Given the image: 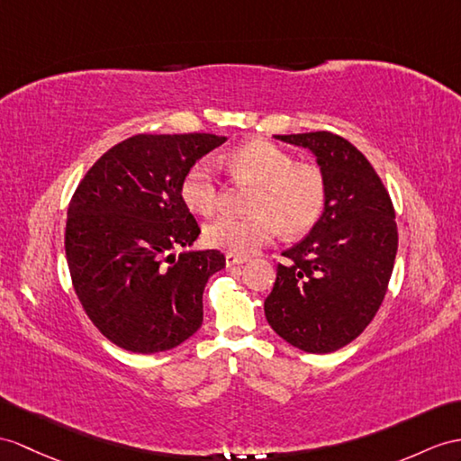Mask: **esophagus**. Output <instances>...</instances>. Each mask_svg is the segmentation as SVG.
Instances as JSON below:
<instances>
[{"label": "esophagus", "mask_w": 461, "mask_h": 461, "mask_svg": "<svg viewBox=\"0 0 461 461\" xmlns=\"http://www.w3.org/2000/svg\"><path fill=\"white\" fill-rule=\"evenodd\" d=\"M224 262H227V267H232V266H242V264L249 262V256H240V254L227 252V256H224Z\"/></svg>", "instance_id": "esophagus-1"}]
</instances>
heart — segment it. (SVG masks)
<instances>
[{"mask_svg":"<svg viewBox=\"0 0 461 461\" xmlns=\"http://www.w3.org/2000/svg\"><path fill=\"white\" fill-rule=\"evenodd\" d=\"M229 172L256 184L250 217L221 215L205 224L203 239L212 249L249 256L272 242L279 227L287 237H301L319 222L327 207V179L319 166L299 162L267 140L244 142L227 158ZM185 205L199 215H211L221 203L215 166L199 160L182 182Z\"/></svg>","mask_w":461,"mask_h":461,"instance_id":"b5f03b06","label":"heart"}]
</instances>
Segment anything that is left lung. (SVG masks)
<instances>
[{
    "instance_id": "8db88e82",
    "label": "left lung",
    "mask_w": 461,
    "mask_h": 461,
    "mask_svg": "<svg viewBox=\"0 0 461 461\" xmlns=\"http://www.w3.org/2000/svg\"><path fill=\"white\" fill-rule=\"evenodd\" d=\"M307 149L327 179L319 222L277 264L266 319L285 342L311 354L350 344L385 297L397 256V224L389 194L366 156L327 131L274 134Z\"/></svg>"
}]
</instances>
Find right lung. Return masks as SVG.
<instances>
[{
    "label": "right lung",
    "instance_id": "add662e5",
    "mask_svg": "<svg viewBox=\"0 0 461 461\" xmlns=\"http://www.w3.org/2000/svg\"><path fill=\"white\" fill-rule=\"evenodd\" d=\"M227 137L134 134L89 167L66 221V260L84 311L107 340L134 354L185 342L203 322L219 250H184L199 224L182 197L197 160Z\"/></svg>",
    "mask_w": 461,
    "mask_h": 461
}]
</instances>
